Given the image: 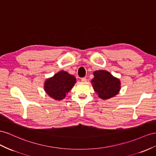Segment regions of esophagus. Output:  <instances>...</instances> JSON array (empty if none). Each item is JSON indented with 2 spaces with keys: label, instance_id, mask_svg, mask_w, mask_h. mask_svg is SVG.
<instances>
[{
  "label": "esophagus",
  "instance_id": "obj_1",
  "mask_svg": "<svg viewBox=\"0 0 156 156\" xmlns=\"http://www.w3.org/2000/svg\"><path fill=\"white\" fill-rule=\"evenodd\" d=\"M81 80H82V82H85L87 81V79H86V78L83 77V78H81Z\"/></svg>",
  "mask_w": 156,
  "mask_h": 156
}]
</instances>
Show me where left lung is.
<instances>
[{
	"mask_svg": "<svg viewBox=\"0 0 156 156\" xmlns=\"http://www.w3.org/2000/svg\"><path fill=\"white\" fill-rule=\"evenodd\" d=\"M91 80L94 91L103 99H107L116 95L121 89L119 80L105 70L95 71Z\"/></svg>",
	"mask_w": 156,
	"mask_h": 156,
	"instance_id": "1",
	"label": "left lung"
}]
</instances>
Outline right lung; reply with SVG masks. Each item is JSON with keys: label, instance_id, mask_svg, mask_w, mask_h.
<instances>
[{"label": "right lung", "instance_id": "right-lung-1", "mask_svg": "<svg viewBox=\"0 0 156 156\" xmlns=\"http://www.w3.org/2000/svg\"><path fill=\"white\" fill-rule=\"evenodd\" d=\"M75 83L76 78L73 75L69 74L65 71H61L55 74L53 77L47 80L45 83V90L55 100H62Z\"/></svg>", "mask_w": 156, "mask_h": 156}]
</instances>
